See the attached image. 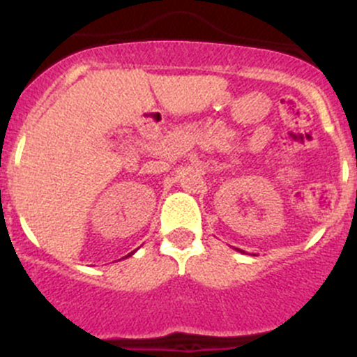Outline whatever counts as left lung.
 I'll use <instances>...</instances> for the list:
<instances>
[{
  "mask_svg": "<svg viewBox=\"0 0 357 357\" xmlns=\"http://www.w3.org/2000/svg\"><path fill=\"white\" fill-rule=\"evenodd\" d=\"M236 250H238V252H243V250H240V248H236Z\"/></svg>",
  "mask_w": 357,
  "mask_h": 357,
  "instance_id": "8db88e82",
  "label": "left lung"
}]
</instances>
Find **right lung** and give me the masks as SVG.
<instances>
[{
  "mask_svg": "<svg viewBox=\"0 0 357 357\" xmlns=\"http://www.w3.org/2000/svg\"><path fill=\"white\" fill-rule=\"evenodd\" d=\"M132 254H135V252H131V254H128V255H126V257H129V255H132Z\"/></svg>",
  "mask_w": 357,
  "mask_h": 357,
  "instance_id": "1",
  "label": "right lung"
}]
</instances>
